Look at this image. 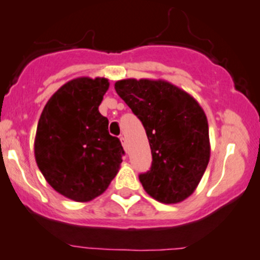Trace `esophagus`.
I'll return each mask as SVG.
<instances>
[{
	"label": "esophagus",
	"instance_id": "1",
	"mask_svg": "<svg viewBox=\"0 0 260 260\" xmlns=\"http://www.w3.org/2000/svg\"><path fill=\"white\" fill-rule=\"evenodd\" d=\"M119 139H121V142H122V146H123V148H124L125 151H127V142H125V138H124V136H123V135L119 136Z\"/></svg>",
	"mask_w": 260,
	"mask_h": 260
}]
</instances>
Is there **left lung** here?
Wrapping results in <instances>:
<instances>
[{
  "instance_id": "8db88e82",
  "label": "left lung",
  "mask_w": 260,
  "mask_h": 260,
  "mask_svg": "<svg viewBox=\"0 0 260 260\" xmlns=\"http://www.w3.org/2000/svg\"><path fill=\"white\" fill-rule=\"evenodd\" d=\"M117 93L142 122L152 152L149 171L139 180L166 204L194 192L209 162L208 121L198 102L165 81L122 80Z\"/></svg>"
}]
</instances>
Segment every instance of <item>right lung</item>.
Instances as JSON below:
<instances>
[{"label":"right lung","instance_id":"obj_1","mask_svg":"<svg viewBox=\"0 0 260 260\" xmlns=\"http://www.w3.org/2000/svg\"><path fill=\"white\" fill-rule=\"evenodd\" d=\"M108 87L106 78L70 81L50 98L38 121V168L54 190L76 202L102 194L124 155L98 111Z\"/></svg>","mask_w":260,"mask_h":260}]
</instances>
